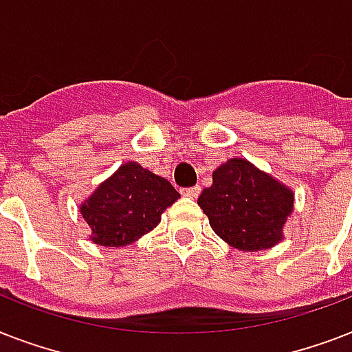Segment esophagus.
Returning a JSON list of instances; mask_svg holds the SVG:
<instances>
[{
	"mask_svg": "<svg viewBox=\"0 0 352 352\" xmlns=\"http://www.w3.org/2000/svg\"><path fill=\"white\" fill-rule=\"evenodd\" d=\"M182 195H186V197H197L199 193H201V186H190V188H182L181 190Z\"/></svg>",
	"mask_w": 352,
	"mask_h": 352,
	"instance_id": "34e87169",
	"label": "esophagus"
}]
</instances>
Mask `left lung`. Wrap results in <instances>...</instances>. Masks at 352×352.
Listing matches in <instances>:
<instances>
[{
    "mask_svg": "<svg viewBox=\"0 0 352 352\" xmlns=\"http://www.w3.org/2000/svg\"><path fill=\"white\" fill-rule=\"evenodd\" d=\"M197 203L221 239L254 252L281 241L294 195L248 160L230 159L214 171V184L204 188Z\"/></svg>",
    "mask_w": 352,
    "mask_h": 352,
    "instance_id": "obj_1",
    "label": "left lung"
}]
</instances>
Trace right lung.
<instances>
[{"mask_svg":"<svg viewBox=\"0 0 352 352\" xmlns=\"http://www.w3.org/2000/svg\"><path fill=\"white\" fill-rule=\"evenodd\" d=\"M181 193L137 162L120 166L82 204L96 245L126 246L160 223V215Z\"/></svg>","mask_w":352,"mask_h":352,"instance_id":"1","label":"right lung"}]
</instances>
